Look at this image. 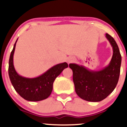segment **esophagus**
I'll use <instances>...</instances> for the list:
<instances>
[{
	"label": "esophagus",
	"mask_w": 127,
	"mask_h": 127,
	"mask_svg": "<svg viewBox=\"0 0 127 127\" xmlns=\"http://www.w3.org/2000/svg\"><path fill=\"white\" fill-rule=\"evenodd\" d=\"M75 61V59H72V58H68L67 59V62L68 63H72L73 62H74Z\"/></svg>",
	"instance_id": "1"
}]
</instances>
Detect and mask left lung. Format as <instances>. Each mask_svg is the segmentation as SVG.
Segmentation results:
<instances>
[{"label": "left lung", "instance_id": "8db88e82", "mask_svg": "<svg viewBox=\"0 0 127 127\" xmlns=\"http://www.w3.org/2000/svg\"><path fill=\"white\" fill-rule=\"evenodd\" d=\"M106 37L113 48V56L109 64L99 71H91L82 65L69 64L73 71L75 91L80 98L98 102L108 96L117 85L121 64V55L115 39L106 33Z\"/></svg>", "mask_w": 127, "mask_h": 127}]
</instances>
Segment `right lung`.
Returning <instances> with one entry per match:
<instances>
[{
	"instance_id": "add662e5",
	"label": "right lung",
	"mask_w": 127,
	"mask_h": 127,
	"mask_svg": "<svg viewBox=\"0 0 127 127\" xmlns=\"http://www.w3.org/2000/svg\"><path fill=\"white\" fill-rule=\"evenodd\" d=\"M17 40L10 55L8 73L11 82L15 91L26 100L38 101L47 98L51 94L53 83L62 71L68 67L67 63L59 64L37 78H27L19 75L15 71L13 63L14 51Z\"/></svg>"
}]
</instances>
